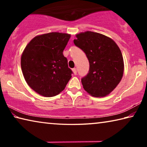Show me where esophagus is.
Listing matches in <instances>:
<instances>
[{"label": "esophagus", "mask_w": 147, "mask_h": 147, "mask_svg": "<svg viewBox=\"0 0 147 147\" xmlns=\"http://www.w3.org/2000/svg\"><path fill=\"white\" fill-rule=\"evenodd\" d=\"M73 73H74V74H76V73H77V71H76V68H73Z\"/></svg>", "instance_id": "esophagus-1"}]
</instances>
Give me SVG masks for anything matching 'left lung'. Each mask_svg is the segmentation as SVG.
<instances>
[{
  "mask_svg": "<svg viewBox=\"0 0 147 147\" xmlns=\"http://www.w3.org/2000/svg\"><path fill=\"white\" fill-rule=\"evenodd\" d=\"M74 43L86 53L89 73L81 80L83 88L91 96L103 97L115 89L123 76L121 51L113 39L88 31L76 35Z\"/></svg>",
  "mask_w": 147,
  "mask_h": 147,
  "instance_id": "obj_1",
  "label": "left lung"
}]
</instances>
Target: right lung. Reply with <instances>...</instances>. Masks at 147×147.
Wrapping results in <instances>:
<instances>
[{"mask_svg": "<svg viewBox=\"0 0 147 147\" xmlns=\"http://www.w3.org/2000/svg\"><path fill=\"white\" fill-rule=\"evenodd\" d=\"M71 35L51 32L34 38L24 49L21 59L26 83L36 93L46 97L63 90L73 71L63 56Z\"/></svg>", "mask_w": 147, "mask_h": 147, "instance_id": "1", "label": "right lung"}]
</instances>
